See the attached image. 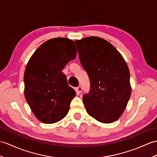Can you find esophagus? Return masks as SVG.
Here are the masks:
<instances>
[{
    "mask_svg": "<svg viewBox=\"0 0 157 157\" xmlns=\"http://www.w3.org/2000/svg\"><path fill=\"white\" fill-rule=\"evenodd\" d=\"M82 91V88L81 86H78L77 88H76V92H77V93H78V94L81 93Z\"/></svg>",
    "mask_w": 157,
    "mask_h": 157,
    "instance_id": "1",
    "label": "esophagus"
}]
</instances>
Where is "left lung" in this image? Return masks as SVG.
<instances>
[{"label":"left lung","instance_id":"obj_1","mask_svg":"<svg viewBox=\"0 0 157 157\" xmlns=\"http://www.w3.org/2000/svg\"><path fill=\"white\" fill-rule=\"evenodd\" d=\"M75 43L90 81V92L83 96L86 112L98 122L116 121L131 96L128 65L118 51L102 38L93 36Z\"/></svg>","mask_w":157,"mask_h":157}]
</instances>
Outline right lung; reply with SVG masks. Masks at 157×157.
Instances as JSON below:
<instances>
[{
	"label": "right lung",
	"mask_w": 157,
	"mask_h": 157,
	"mask_svg": "<svg viewBox=\"0 0 157 157\" xmlns=\"http://www.w3.org/2000/svg\"><path fill=\"white\" fill-rule=\"evenodd\" d=\"M76 53L72 40L53 38L40 45L28 61L24 74L25 97L35 117L43 123L57 122L67 114L76 93L61 71Z\"/></svg>",
	"instance_id": "obj_1"
}]
</instances>
